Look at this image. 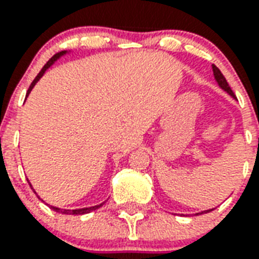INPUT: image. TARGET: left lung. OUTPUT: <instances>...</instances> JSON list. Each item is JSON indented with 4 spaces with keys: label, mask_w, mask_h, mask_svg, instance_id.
<instances>
[{
    "label": "left lung",
    "mask_w": 259,
    "mask_h": 259,
    "mask_svg": "<svg viewBox=\"0 0 259 259\" xmlns=\"http://www.w3.org/2000/svg\"><path fill=\"white\" fill-rule=\"evenodd\" d=\"M212 68H213V73H214V78H216V81L219 82V85L222 87L223 90L226 91V92H228L231 96H234V98H235V94L232 92V90H231V87L228 85V82H227L226 77L223 76V73L220 72V69L217 68V66H214V65H213ZM206 212H212V209H209V210H206ZM202 213H204V212H202ZM200 214H201V213H200Z\"/></svg>",
    "instance_id": "obj_1"
}]
</instances>
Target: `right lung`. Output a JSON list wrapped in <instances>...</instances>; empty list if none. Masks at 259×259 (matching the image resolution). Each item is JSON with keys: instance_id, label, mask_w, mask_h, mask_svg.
Returning <instances> with one entry per match:
<instances>
[{"instance_id": "obj_1", "label": "right lung", "mask_w": 259, "mask_h": 259, "mask_svg": "<svg viewBox=\"0 0 259 259\" xmlns=\"http://www.w3.org/2000/svg\"><path fill=\"white\" fill-rule=\"evenodd\" d=\"M62 54H65V51H61V53H57V54H55V55H53V57H51V58L49 59V62H47V64L45 65V66H43V68H42V70H40V72H39V74H37V76L35 77V80H33V81H32V84H31V85H29L28 91H27V96H28V94H29V92H31V90H32V88H33V85H35V84H36V82L39 81V78H40V77L43 76V73L46 72L47 69L50 68L51 65H53V62H54L55 59H57V58H59V57H61V55H62ZM29 186H31V185H29ZM100 206H102V204H100V205H96V206H91V208L74 209V210H62V209H59V208H54V206H51V208L54 209L55 212L64 213V214H84V213H90L91 210H95V209L100 208Z\"/></svg>"}]
</instances>
